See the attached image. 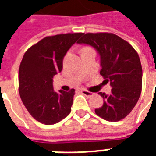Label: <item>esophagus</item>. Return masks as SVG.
I'll use <instances>...</instances> for the list:
<instances>
[{"label":"esophagus","instance_id":"obj_1","mask_svg":"<svg viewBox=\"0 0 156 156\" xmlns=\"http://www.w3.org/2000/svg\"><path fill=\"white\" fill-rule=\"evenodd\" d=\"M81 93L83 95H85L86 97H92L94 95V93H91L88 90H81Z\"/></svg>","mask_w":156,"mask_h":156}]
</instances>
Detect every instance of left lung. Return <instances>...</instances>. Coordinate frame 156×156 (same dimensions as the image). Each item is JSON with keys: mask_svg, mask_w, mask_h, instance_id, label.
Returning a JSON list of instances; mask_svg holds the SVG:
<instances>
[{"mask_svg": "<svg viewBox=\"0 0 156 156\" xmlns=\"http://www.w3.org/2000/svg\"><path fill=\"white\" fill-rule=\"evenodd\" d=\"M78 43L91 45L98 51L103 83L109 82L112 87L109 94L98 93L105 102L95 109L96 115L111 122L124 119L137 104L142 90V67L138 52L127 41L109 32L83 33Z\"/></svg>", "mask_w": 156, "mask_h": 156, "instance_id": "left-lung-1", "label": "left lung"}]
</instances>
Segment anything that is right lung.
Wrapping results in <instances>:
<instances>
[{"label": "right lung", "instance_id": "1", "mask_svg": "<svg viewBox=\"0 0 156 156\" xmlns=\"http://www.w3.org/2000/svg\"><path fill=\"white\" fill-rule=\"evenodd\" d=\"M83 34L46 37L30 47L22 58L18 74L20 97L29 114L41 124L58 123L71 112L75 89L57 93L52 78L62 71L65 54Z\"/></svg>", "mask_w": 156, "mask_h": 156}]
</instances>
